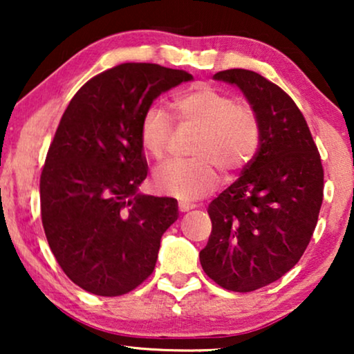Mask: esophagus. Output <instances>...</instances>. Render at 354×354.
Listing matches in <instances>:
<instances>
[{"instance_id": "34e87169", "label": "esophagus", "mask_w": 354, "mask_h": 354, "mask_svg": "<svg viewBox=\"0 0 354 354\" xmlns=\"http://www.w3.org/2000/svg\"><path fill=\"white\" fill-rule=\"evenodd\" d=\"M193 207H196L195 203H192V201H185V200L178 201V209H180L182 212L190 211V209H193Z\"/></svg>"}]
</instances>
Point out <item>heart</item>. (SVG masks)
Listing matches in <instances>:
<instances>
[{"mask_svg":"<svg viewBox=\"0 0 354 354\" xmlns=\"http://www.w3.org/2000/svg\"><path fill=\"white\" fill-rule=\"evenodd\" d=\"M180 125L196 129L192 161H171L154 172L158 190L180 200H196L214 190L219 174H232L254 158L261 143V122L250 104L239 103L234 95L212 86L183 91L172 103ZM172 133L167 111L151 104L138 125L140 147L148 158L162 161Z\"/></svg>","mask_w":354,"mask_h":354,"instance_id":"heart-1","label":"heart"}]
</instances>
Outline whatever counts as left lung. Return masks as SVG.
Instances as JSON below:
<instances>
[{"instance_id": "left-lung-1", "label": "left lung", "mask_w": 354, "mask_h": 354, "mask_svg": "<svg viewBox=\"0 0 354 354\" xmlns=\"http://www.w3.org/2000/svg\"><path fill=\"white\" fill-rule=\"evenodd\" d=\"M243 91L261 122V143L241 177L211 201L212 230L200 251L206 275L230 292L263 288L301 258L316 229L324 169L306 119L258 72L221 71Z\"/></svg>"}]
</instances>
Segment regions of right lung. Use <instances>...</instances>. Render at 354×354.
<instances>
[{"mask_svg": "<svg viewBox=\"0 0 354 354\" xmlns=\"http://www.w3.org/2000/svg\"><path fill=\"white\" fill-rule=\"evenodd\" d=\"M192 79L124 62L86 82L62 114L40 177L41 222L57 264L86 292L119 297L153 274L178 209L137 193L148 174L138 125L153 100Z\"/></svg>", "mask_w": 354, "mask_h": 354, "instance_id": "add662e5", "label": "right lung"}]
</instances>
